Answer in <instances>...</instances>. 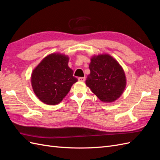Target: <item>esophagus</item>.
<instances>
[{"label": "esophagus", "instance_id": "obj_1", "mask_svg": "<svg viewBox=\"0 0 160 160\" xmlns=\"http://www.w3.org/2000/svg\"><path fill=\"white\" fill-rule=\"evenodd\" d=\"M78 80H79V81L83 82V81H85V77H79Z\"/></svg>", "mask_w": 160, "mask_h": 160}]
</instances>
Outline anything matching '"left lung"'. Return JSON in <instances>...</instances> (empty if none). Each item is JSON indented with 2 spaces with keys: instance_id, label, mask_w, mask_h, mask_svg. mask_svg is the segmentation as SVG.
Wrapping results in <instances>:
<instances>
[{
  "instance_id": "8db88e82",
  "label": "left lung",
  "mask_w": 160,
  "mask_h": 160,
  "mask_svg": "<svg viewBox=\"0 0 160 160\" xmlns=\"http://www.w3.org/2000/svg\"><path fill=\"white\" fill-rule=\"evenodd\" d=\"M86 85L104 103L114 102L123 93L127 83L123 67L109 54L93 55Z\"/></svg>"
}]
</instances>
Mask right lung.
<instances>
[{"mask_svg": "<svg viewBox=\"0 0 160 160\" xmlns=\"http://www.w3.org/2000/svg\"><path fill=\"white\" fill-rule=\"evenodd\" d=\"M69 57L60 52L48 55L33 69L31 85L41 101L54 105L61 102L78 81L68 66Z\"/></svg>", "mask_w": 160, "mask_h": 160, "instance_id": "1", "label": "right lung"}]
</instances>
